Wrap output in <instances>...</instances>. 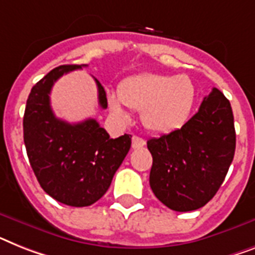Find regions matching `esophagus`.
Listing matches in <instances>:
<instances>
[{
    "instance_id": "obj_1",
    "label": "esophagus",
    "mask_w": 255,
    "mask_h": 255,
    "mask_svg": "<svg viewBox=\"0 0 255 255\" xmlns=\"http://www.w3.org/2000/svg\"><path fill=\"white\" fill-rule=\"evenodd\" d=\"M131 140H132V148H134V150H136V148H140V147H143L144 146V144H146V140L143 139V138H140V136H136V135H134L131 138Z\"/></svg>"
}]
</instances>
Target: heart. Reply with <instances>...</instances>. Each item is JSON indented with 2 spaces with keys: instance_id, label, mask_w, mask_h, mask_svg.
<instances>
[{
  "instance_id": "1",
  "label": "heart",
  "mask_w": 255,
  "mask_h": 255,
  "mask_svg": "<svg viewBox=\"0 0 255 255\" xmlns=\"http://www.w3.org/2000/svg\"><path fill=\"white\" fill-rule=\"evenodd\" d=\"M195 87L188 75L144 73L120 85L119 95L108 94L109 108L120 119H126L125 107L142 112L147 129L169 132L180 129L190 116Z\"/></svg>"
}]
</instances>
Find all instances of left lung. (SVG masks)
Returning <instances> with one entry per match:
<instances>
[{
  "mask_svg": "<svg viewBox=\"0 0 255 255\" xmlns=\"http://www.w3.org/2000/svg\"><path fill=\"white\" fill-rule=\"evenodd\" d=\"M152 155L150 186L173 211L203 207L226 178L236 150L233 112L228 99L212 88L181 129L147 140Z\"/></svg>",
  "mask_w": 255,
  "mask_h": 255,
  "instance_id": "8db88e82",
  "label": "left lung"
}]
</instances>
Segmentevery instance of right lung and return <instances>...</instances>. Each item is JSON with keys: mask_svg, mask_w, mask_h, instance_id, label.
Listing matches in <instances>:
<instances>
[{"mask_svg": "<svg viewBox=\"0 0 255 255\" xmlns=\"http://www.w3.org/2000/svg\"><path fill=\"white\" fill-rule=\"evenodd\" d=\"M86 65H62L33 86L23 117L27 156L43 190L56 201L73 207L91 206L111 186L116 170L131 146V135L112 139L94 119L69 124L57 119L50 108L54 82ZM99 104L107 108V94L98 79Z\"/></svg>", "mask_w": 255, "mask_h": 255, "instance_id": "right-lung-1", "label": "right lung"}]
</instances>
